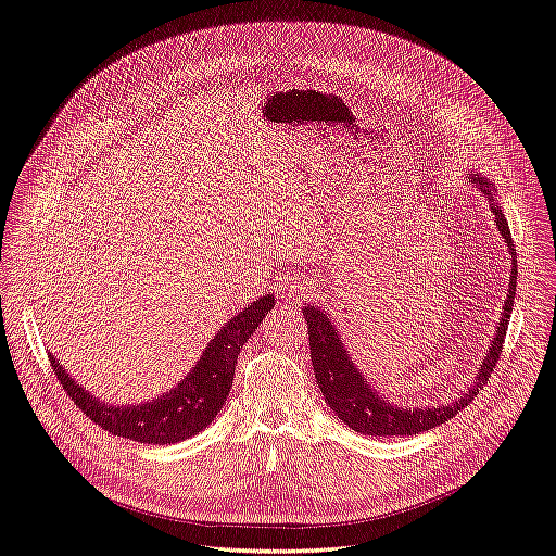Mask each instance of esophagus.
<instances>
[{"label":"esophagus","instance_id":"34e87169","mask_svg":"<svg viewBox=\"0 0 556 556\" xmlns=\"http://www.w3.org/2000/svg\"><path fill=\"white\" fill-rule=\"evenodd\" d=\"M312 292H314V282H312V280H307V278H294L292 282H287L285 296H287L289 301H303V299H307Z\"/></svg>","mask_w":556,"mask_h":556}]
</instances>
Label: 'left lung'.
<instances>
[{"instance_id":"left-lung-1","label":"left lung","mask_w":556,"mask_h":556,"mask_svg":"<svg viewBox=\"0 0 556 556\" xmlns=\"http://www.w3.org/2000/svg\"><path fill=\"white\" fill-rule=\"evenodd\" d=\"M468 182L475 185L491 205V213L495 215V226L500 235L505 237V244L509 249L511 260V274H509V289L505 305L500 312V324L495 328V334L491 339V346L486 355L482 357V364L475 374V380L470 387L459 395V399L445 403V405H428V407H401L384 401L378 393L376 387L366 382L359 368L355 366L349 349L343 346V339L337 332L330 314L314 303H305L303 316L307 321V334H309V357L314 366V378L319 384L326 403L330 409L341 418V422L359 434L368 437H412L420 434L426 430H432L441 422L451 420L455 414H459L475 395L484 389L489 382L495 362L502 353V341L507 334V324L514 309V296H516V276H518V264H516V249L511 242V230L509 224L502 215V207L495 201V192L491 180H486L480 174H468Z\"/></svg>"}]
</instances>
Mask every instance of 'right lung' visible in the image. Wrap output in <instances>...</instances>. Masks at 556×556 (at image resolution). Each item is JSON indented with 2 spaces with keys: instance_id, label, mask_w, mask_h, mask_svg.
<instances>
[{
  "instance_id": "right-lung-1",
  "label": "right lung",
  "mask_w": 556,
  "mask_h": 556,
  "mask_svg": "<svg viewBox=\"0 0 556 556\" xmlns=\"http://www.w3.org/2000/svg\"><path fill=\"white\" fill-rule=\"evenodd\" d=\"M274 301L271 294H264L230 316L228 324L210 339L192 371L161 399L147 403L113 405L99 401L81 384H76L51 353L49 359L70 399L90 420L101 426V430L140 443H178L203 432L217 418L232 387L237 355L264 316L274 309Z\"/></svg>"
}]
</instances>
